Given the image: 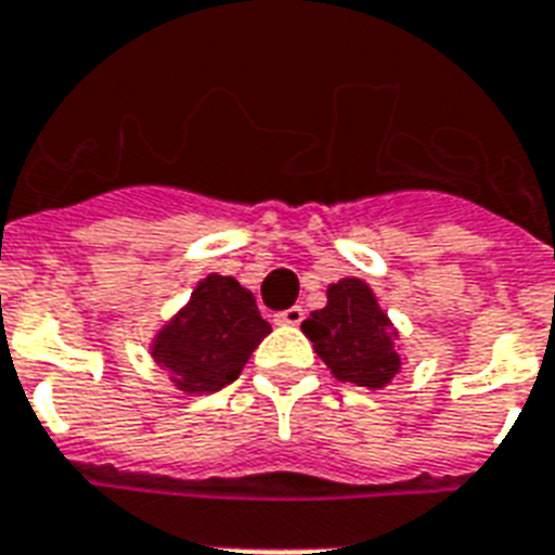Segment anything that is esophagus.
Returning a JSON list of instances; mask_svg holds the SVG:
<instances>
[{"mask_svg": "<svg viewBox=\"0 0 555 555\" xmlns=\"http://www.w3.org/2000/svg\"><path fill=\"white\" fill-rule=\"evenodd\" d=\"M301 319H305V310L299 308V305H293V308L282 310V313H276V322L279 324H299Z\"/></svg>", "mask_w": 555, "mask_h": 555, "instance_id": "1", "label": "esophagus"}]
</instances>
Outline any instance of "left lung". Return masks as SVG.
<instances>
[{
  "instance_id": "8db88e82",
  "label": "left lung",
  "mask_w": 555,
  "mask_h": 555,
  "mask_svg": "<svg viewBox=\"0 0 555 555\" xmlns=\"http://www.w3.org/2000/svg\"><path fill=\"white\" fill-rule=\"evenodd\" d=\"M301 333L339 382L382 390L402 373L399 331L362 279L333 282L327 305L301 322Z\"/></svg>"
}]
</instances>
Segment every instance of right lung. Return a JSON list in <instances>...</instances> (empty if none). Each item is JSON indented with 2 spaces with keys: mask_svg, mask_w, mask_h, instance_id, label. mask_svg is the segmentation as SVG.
<instances>
[{
  "mask_svg": "<svg viewBox=\"0 0 555 555\" xmlns=\"http://www.w3.org/2000/svg\"><path fill=\"white\" fill-rule=\"evenodd\" d=\"M270 333L254 293L233 276L210 273L151 341L153 362L182 393H216L238 379L250 353Z\"/></svg>",
  "mask_w": 555,
  "mask_h": 555,
  "instance_id": "add662e5",
  "label": "right lung"
}]
</instances>
